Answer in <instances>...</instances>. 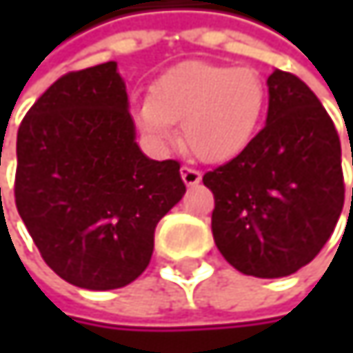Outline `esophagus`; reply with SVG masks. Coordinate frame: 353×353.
Instances as JSON below:
<instances>
[{"label": "esophagus", "mask_w": 353, "mask_h": 353, "mask_svg": "<svg viewBox=\"0 0 353 353\" xmlns=\"http://www.w3.org/2000/svg\"><path fill=\"white\" fill-rule=\"evenodd\" d=\"M179 174H181V179H183L185 185H196L202 179V174L198 170H192V168H185V165L179 170Z\"/></svg>", "instance_id": "obj_1"}]
</instances>
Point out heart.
Listing matches in <instances>:
<instances>
[{"mask_svg":"<svg viewBox=\"0 0 353 353\" xmlns=\"http://www.w3.org/2000/svg\"><path fill=\"white\" fill-rule=\"evenodd\" d=\"M265 108V85L253 69L188 61L159 75L134 106V122L151 149L165 153L177 141L206 163H225L253 141Z\"/></svg>","mask_w":353,"mask_h":353,"instance_id":"obj_1","label":"heart"}]
</instances>
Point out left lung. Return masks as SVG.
I'll use <instances>...</instances> for the list:
<instances>
[{"mask_svg":"<svg viewBox=\"0 0 353 353\" xmlns=\"http://www.w3.org/2000/svg\"><path fill=\"white\" fill-rule=\"evenodd\" d=\"M202 181L214 194L212 237L223 257L247 276L284 278L315 259L339 221L341 143L307 83L274 69L265 126Z\"/></svg>","mask_w":353,"mask_h":353,"instance_id":"1","label":"left lung"}]
</instances>
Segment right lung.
Instances as JSON below:
<instances>
[{
  "mask_svg": "<svg viewBox=\"0 0 353 353\" xmlns=\"http://www.w3.org/2000/svg\"><path fill=\"white\" fill-rule=\"evenodd\" d=\"M16 155V206L32 241L85 290L137 280L157 223L185 194L177 161L141 151L116 61L57 79L22 120Z\"/></svg>",
  "mask_w": 353,
  "mask_h": 353,
  "instance_id": "add662e5",
  "label": "right lung"
}]
</instances>
